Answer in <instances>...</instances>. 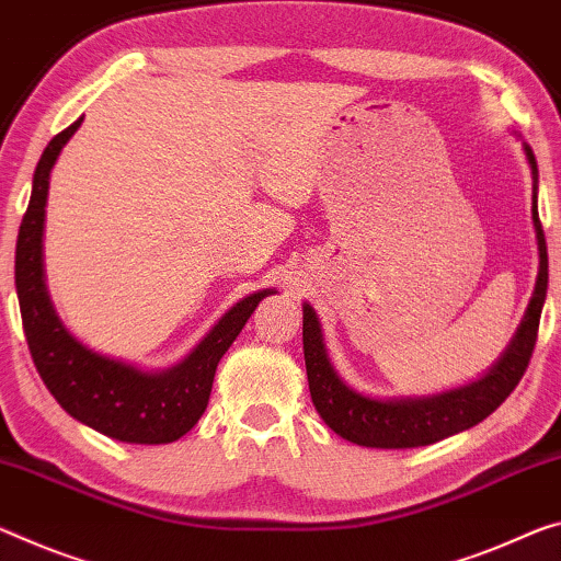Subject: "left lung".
Masks as SVG:
<instances>
[{
	"label": "left lung",
	"instance_id": "8db88e82",
	"mask_svg": "<svg viewBox=\"0 0 561 561\" xmlns=\"http://www.w3.org/2000/svg\"><path fill=\"white\" fill-rule=\"evenodd\" d=\"M531 174H535V194H531V219L537 229L539 244V279L535 287V297L529 301L524 322L517 329V336L496 362V367L474 385L455 389L426 399H369L362 397L336 377L332 364L327 359V350L322 342V329H319L314 309L305 305V324H301V342H305V364L309 394L322 420L340 434L359 447H379V449H407L424 447L444 437H451L461 430L479 424L500 407L506 397L519 385L524 371L529 367L531 352L537 344L539 317L547 297L549 282V260H547V239L541 229L537 211V159L535 152L524 145Z\"/></svg>",
	"mask_w": 561,
	"mask_h": 561
}]
</instances>
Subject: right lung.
<instances>
[{
    "mask_svg": "<svg viewBox=\"0 0 561 561\" xmlns=\"http://www.w3.org/2000/svg\"><path fill=\"white\" fill-rule=\"evenodd\" d=\"M82 119L69 124L49 141L34 169L30 207L24 211L16 237L14 282L20 297L22 327L30 354L51 397L72 414L106 437L131 444H167L199 422L207 409L211 381L219 359L242 332L256 305L274 289L239 301L204 336L202 344L176 367L149 375L129 364L102 357L61 327L44 287L42 232L44 204L49 192V172L61 147L75 135Z\"/></svg>",
    "mask_w": 561,
    "mask_h": 561,
    "instance_id": "1",
    "label": "right lung"
}]
</instances>
